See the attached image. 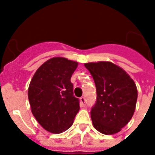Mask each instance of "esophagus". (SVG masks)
<instances>
[{
  "mask_svg": "<svg viewBox=\"0 0 155 155\" xmlns=\"http://www.w3.org/2000/svg\"><path fill=\"white\" fill-rule=\"evenodd\" d=\"M80 106H81V107H84L85 106V101H85V98L84 97H81V98H80Z\"/></svg>",
  "mask_w": 155,
  "mask_h": 155,
  "instance_id": "esophagus-1",
  "label": "esophagus"
}]
</instances>
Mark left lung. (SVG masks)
<instances>
[{"label":"left lung","instance_id":"8db88e82","mask_svg":"<svg viewBox=\"0 0 155 155\" xmlns=\"http://www.w3.org/2000/svg\"><path fill=\"white\" fill-rule=\"evenodd\" d=\"M93 77L97 98L91 111L92 125L100 133L115 134L134 113L137 89L125 70L112 62L84 63Z\"/></svg>","mask_w":155,"mask_h":155}]
</instances>
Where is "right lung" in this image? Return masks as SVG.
<instances>
[{"label":"right lung","instance_id":"right-lung-1","mask_svg":"<svg viewBox=\"0 0 155 155\" xmlns=\"http://www.w3.org/2000/svg\"><path fill=\"white\" fill-rule=\"evenodd\" d=\"M77 67L75 61L54 57L38 68L30 81L28 98L31 112L48 132L60 134L68 130L80 110L71 82Z\"/></svg>","mask_w":155,"mask_h":155}]
</instances>
